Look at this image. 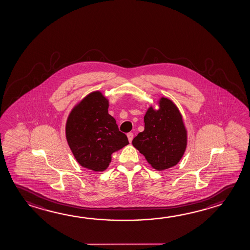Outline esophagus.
<instances>
[{"label": "esophagus", "instance_id": "obj_1", "mask_svg": "<svg viewBox=\"0 0 250 250\" xmlns=\"http://www.w3.org/2000/svg\"><path fill=\"white\" fill-rule=\"evenodd\" d=\"M127 139H128V142L131 143L132 142V140L134 138V134L133 133H128L127 135Z\"/></svg>", "mask_w": 250, "mask_h": 250}]
</instances>
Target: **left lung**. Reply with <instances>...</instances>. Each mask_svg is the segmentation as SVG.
Wrapping results in <instances>:
<instances>
[{"label":"left lung","instance_id":"left-lung-1","mask_svg":"<svg viewBox=\"0 0 250 250\" xmlns=\"http://www.w3.org/2000/svg\"><path fill=\"white\" fill-rule=\"evenodd\" d=\"M158 109L150 106L144 115V130L132 141L152 167L158 171L175 166L183 158L188 132L183 115L170 99L162 97Z\"/></svg>","mask_w":250,"mask_h":250}]
</instances>
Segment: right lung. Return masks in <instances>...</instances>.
<instances>
[{"label":"right lung","instance_id":"add662e5","mask_svg":"<svg viewBox=\"0 0 250 250\" xmlns=\"http://www.w3.org/2000/svg\"><path fill=\"white\" fill-rule=\"evenodd\" d=\"M109 102L101 91L81 100L67 116V144L80 165L95 172L106 170L111 155L128 144L115 119L108 114Z\"/></svg>","mask_w":250,"mask_h":250}]
</instances>
